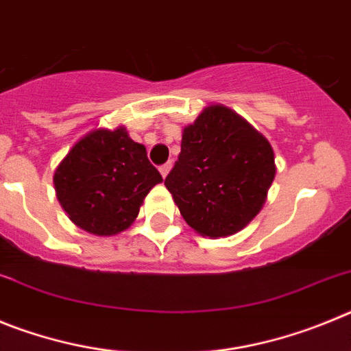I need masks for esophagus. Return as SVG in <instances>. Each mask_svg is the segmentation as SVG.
<instances>
[{"label": "esophagus", "mask_w": 351, "mask_h": 351, "mask_svg": "<svg viewBox=\"0 0 351 351\" xmlns=\"http://www.w3.org/2000/svg\"><path fill=\"white\" fill-rule=\"evenodd\" d=\"M170 169H172V163H165V165H161L160 167V172H161V176H163V178H167V173L170 172Z\"/></svg>", "instance_id": "esophagus-1"}]
</instances>
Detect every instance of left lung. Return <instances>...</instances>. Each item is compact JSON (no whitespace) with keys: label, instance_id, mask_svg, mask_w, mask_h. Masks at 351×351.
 Here are the masks:
<instances>
[{"label":"left lung","instance_id":"obj_1","mask_svg":"<svg viewBox=\"0 0 351 351\" xmlns=\"http://www.w3.org/2000/svg\"><path fill=\"white\" fill-rule=\"evenodd\" d=\"M274 173L267 138L234 110L213 105L182 132L165 186L193 230L226 237L258 214Z\"/></svg>","mask_w":351,"mask_h":351}]
</instances>
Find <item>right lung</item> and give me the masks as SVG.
<instances>
[{"instance_id":"add662e5","label":"right lung","mask_w":351,"mask_h":351,"mask_svg":"<svg viewBox=\"0 0 351 351\" xmlns=\"http://www.w3.org/2000/svg\"><path fill=\"white\" fill-rule=\"evenodd\" d=\"M161 181L144 145L133 142L125 128L88 133L54 173L63 209L77 226L95 235L126 230L145 195Z\"/></svg>"}]
</instances>
